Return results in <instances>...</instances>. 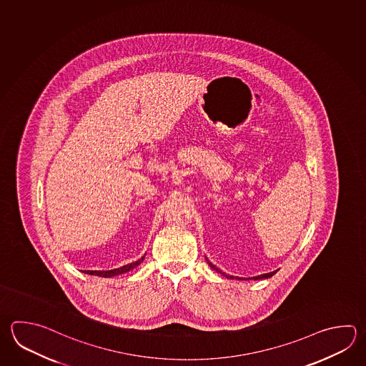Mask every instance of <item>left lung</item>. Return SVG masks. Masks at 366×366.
Returning <instances> with one entry per match:
<instances>
[{
    "mask_svg": "<svg viewBox=\"0 0 366 366\" xmlns=\"http://www.w3.org/2000/svg\"><path fill=\"white\" fill-rule=\"evenodd\" d=\"M205 259H207V262H208L209 266L213 269V270H215L217 272H219V274H222V275H224L226 278H229V280H245V278H240V277H234V275H229V274H226V272H222L221 269H218L217 266L213 265L210 261H209L208 257H205ZM277 272V270L275 272H266V274H261V275H257V277H251V278H247V280H266V278H270V277H272L274 274Z\"/></svg>",
    "mask_w": 366,
    "mask_h": 366,
    "instance_id": "left-lung-1",
    "label": "left lung"
}]
</instances>
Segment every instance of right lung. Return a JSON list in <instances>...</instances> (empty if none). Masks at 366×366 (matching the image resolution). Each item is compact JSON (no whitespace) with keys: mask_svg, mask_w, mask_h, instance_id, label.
<instances>
[{"mask_svg":"<svg viewBox=\"0 0 366 366\" xmlns=\"http://www.w3.org/2000/svg\"><path fill=\"white\" fill-rule=\"evenodd\" d=\"M144 258H145V254H144L143 257L139 258L135 262H131V264L121 266V267L113 269V270H86V272H84L89 274V275L102 277V278H112V277H115V275H119V274H123V272H129V270H132V269H135L137 266L140 265V264L143 262Z\"/></svg>","mask_w":366,"mask_h":366,"instance_id":"add662e5","label":"right lung"}]
</instances>
